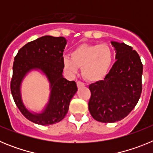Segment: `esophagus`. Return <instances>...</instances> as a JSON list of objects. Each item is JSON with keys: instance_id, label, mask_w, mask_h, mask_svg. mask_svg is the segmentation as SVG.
I'll use <instances>...</instances> for the list:
<instances>
[{"instance_id": "esophagus-1", "label": "esophagus", "mask_w": 153, "mask_h": 153, "mask_svg": "<svg viewBox=\"0 0 153 153\" xmlns=\"http://www.w3.org/2000/svg\"><path fill=\"white\" fill-rule=\"evenodd\" d=\"M76 85H77L78 88L82 87V86H84V83H83V82H81V81H77V82H76Z\"/></svg>"}]
</instances>
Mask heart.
<instances>
[{"label": "heart", "instance_id": "1", "mask_svg": "<svg viewBox=\"0 0 153 153\" xmlns=\"http://www.w3.org/2000/svg\"><path fill=\"white\" fill-rule=\"evenodd\" d=\"M113 60L111 47L105 44H83L71 52V57L64 56L63 69L70 75H75L82 67L83 77L97 82L103 79L110 69Z\"/></svg>", "mask_w": 153, "mask_h": 153}]
</instances>
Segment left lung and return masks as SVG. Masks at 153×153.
Returning a JSON list of instances; mask_svg holds the SVG:
<instances>
[{
  "instance_id": "left-lung-1",
  "label": "left lung",
  "mask_w": 153,
  "mask_h": 153,
  "mask_svg": "<svg viewBox=\"0 0 153 153\" xmlns=\"http://www.w3.org/2000/svg\"><path fill=\"white\" fill-rule=\"evenodd\" d=\"M111 44L117 60L103 80L89 86V111L94 120L101 123L125 118L134 109L142 93L143 67L138 53L124 43Z\"/></svg>"
}]
</instances>
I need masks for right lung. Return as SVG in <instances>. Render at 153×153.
I'll use <instances>...</instances> for the list:
<instances>
[{
  "label": "right lung",
  "mask_w": 153,
  "mask_h": 153,
  "mask_svg": "<svg viewBox=\"0 0 153 153\" xmlns=\"http://www.w3.org/2000/svg\"><path fill=\"white\" fill-rule=\"evenodd\" d=\"M67 40L63 36H44L27 43L19 50L14 57L10 81L12 97L19 110L28 120L48 126L60 122L67 115L70 100L77 91L76 83L63 76V53ZM31 69H40L47 76L51 84V96L41 114L28 111L20 96V84Z\"/></svg>",
  "instance_id": "right-lung-1"
}]
</instances>
